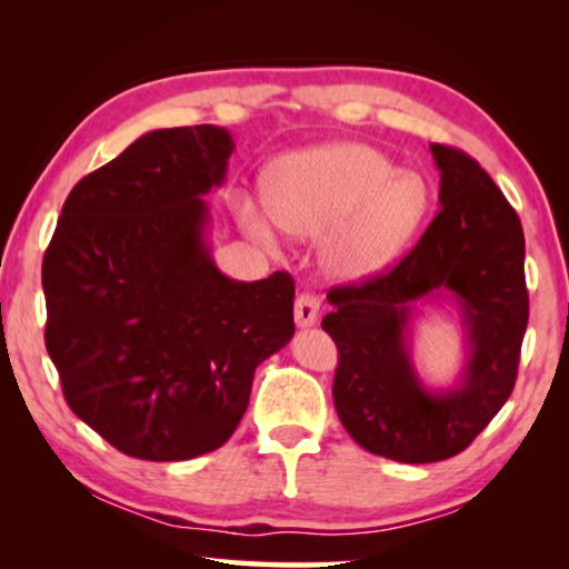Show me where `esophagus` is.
<instances>
[{
	"label": "esophagus",
	"mask_w": 569,
	"mask_h": 569,
	"mask_svg": "<svg viewBox=\"0 0 569 569\" xmlns=\"http://www.w3.org/2000/svg\"><path fill=\"white\" fill-rule=\"evenodd\" d=\"M319 298L313 293H301L296 298V308H293V319L298 329H311L319 321Z\"/></svg>",
	"instance_id": "34e87169"
}]
</instances>
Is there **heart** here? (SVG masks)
<instances>
[{"label": "heart", "mask_w": 569, "mask_h": 569, "mask_svg": "<svg viewBox=\"0 0 569 569\" xmlns=\"http://www.w3.org/2000/svg\"><path fill=\"white\" fill-rule=\"evenodd\" d=\"M268 213L236 192L240 228L276 246L273 223L296 238L321 240V263L341 281L383 271L417 236L431 208V186L417 170L361 142H329L283 156L266 176Z\"/></svg>", "instance_id": "1"}]
</instances>
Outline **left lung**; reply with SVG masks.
Here are the masks:
<instances>
[{
    "mask_svg": "<svg viewBox=\"0 0 569 569\" xmlns=\"http://www.w3.org/2000/svg\"><path fill=\"white\" fill-rule=\"evenodd\" d=\"M439 213L389 273L329 291L321 321L339 346L333 403L356 445L403 465L465 451L515 389L527 331L525 233L515 208L467 152L429 146ZM449 297L466 323L457 388L427 390L410 361L416 306Z\"/></svg>",
    "mask_w": 569,
    "mask_h": 569,
    "instance_id": "8db88e82",
    "label": "left lung"
}]
</instances>
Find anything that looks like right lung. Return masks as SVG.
I'll use <instances>...</instances> for the list:
<instances>
[{
	"instance_id": "add662e5",
	"label": "right lung",
	"mask_w": 569,
	"mask_h": 569,
	"mask_svg": "<svg viewBox=\"0 0 569 569\" xmlns=\"http://www.w3.org/2000/svg\"><path fill=\"white\" fill-rule=\"evenodd\" d=\"M233 138L152 130L72 188L42 263L44 343L64 399L122 455L182 461L223 447L256 366L291 341L293 278L220 273L203 196Z\"/></svg>"
}]
</instances>
